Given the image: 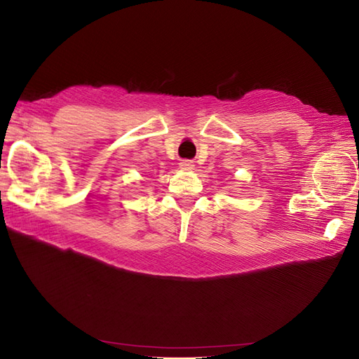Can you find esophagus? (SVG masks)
<instances>
[{
    "mask_svg": "<svg viewBox=\"0 0 359 359\" xmlns=\"http://www.w3.org/2000/svg\"><path fill=\"white\" fill-rule=\"evenodd\" d=\"M193 166H194V165H193L191 160H182V161L180 163V168L184 169V170H191Z\"/></svg>",
    "mask_w": 359,
    "mask_h": 359,
    "instance_id": "34e87169",
    "label": "esophagus"
}]
</instances>
